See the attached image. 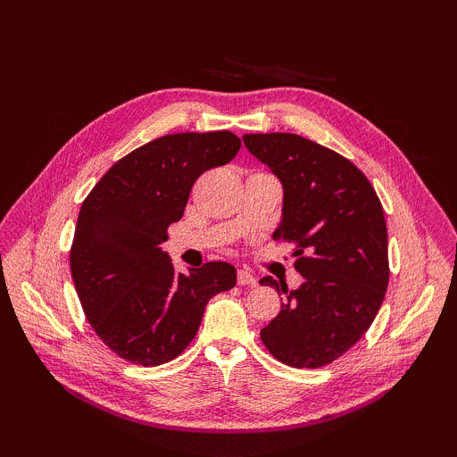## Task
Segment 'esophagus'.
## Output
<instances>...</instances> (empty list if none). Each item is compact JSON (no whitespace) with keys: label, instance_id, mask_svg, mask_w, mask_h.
Masks as SVG:
<instances>
[{"label":"esophagus","instance_id":"1","mask_svg":"<svg viewBox=\"0 0 457 457\" xmlns=\"http://www.w3.org/2000/svg\"><path fill=\"white\" fill-rule=\"evenodd\" d=\"M237 280H238V286H250V287H253V286L257 284L255 276H253L250 270H245V269H240V270H238Z\"/></svg>","mask_w":457,"mask_h":457}]
</instances>
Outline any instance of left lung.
<instances>
[{
	"label": "left lung",
	"instance_id": "1",
	"mask_svg": "<svg viewBox=\"0 0 457 457\" xmlns=\"http://www.w3.org/2000/svg\"><path fill=\"white\" fill-rule=\"evenodd\" d=\"M244 145L284 185L282 223L272 238L294 245V267L305 278L292 292L272 276L259 280L286 295L261 341L287 366H326L361 341L385 299L383 205L351 160L305 137L255 133L244 135Z\"/></svg>",
	"mask_w": 457,
	"mask_h": 457
}]
</instances>
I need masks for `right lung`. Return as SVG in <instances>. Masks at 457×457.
<instances>
[{
  "label": "right lung",
  "mask_w": 457,
  "mask_h": 457,
  "mask_svg": "<svg viewBox=\"0 0 457 457\" xmlns=\"http://www.w3.org/2000/svg\"><path fill=\"white\" fill-rule=\"evenodd\" d=\"M240 146L230 131L160 137L118 160L81 204L74 286L95 334L123 361H173L195 339L207 301L237 286V269L223 261L175 272L162 244L196 179Z\"/></svg>",
  "instance_id": "right-lung-1"
}]
</instances>
